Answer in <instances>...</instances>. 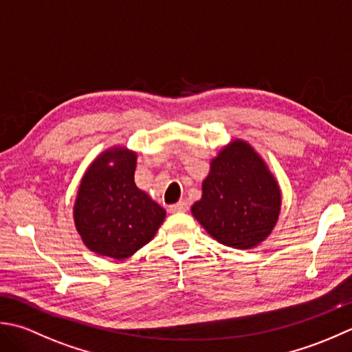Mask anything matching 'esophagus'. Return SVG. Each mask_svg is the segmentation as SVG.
Masks as SVG:
<instances>
[{"label": "esophagus", "instance_id": "esophagus-1", "mask_svg": "<svg viewBox=\"0 0 352 352\" xmlns=\"http://www.w3.org/2000/svg\"><path fill=\"white\" fill-rule=\"evenodd\" d=\"M188 210V205H186L185 202H177L175 205H170L168 206V211L170 212H184Z\"/></svg>", "mask_w": 352, "mask_h": 352}]
</instances>
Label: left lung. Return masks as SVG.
I'll return each mask as SVG.
<instances>
[{
	"label": "left lung",
	"mask_w": 352,
	"mask_h": 352,
	"mask_svg": "<svg viewBox=\"0 0 352 352\" xmlns=\"http://www.w3.org/2000/svg\"><path fill=\"white\" fill-rule=\"evenodd\" d=\"M202 190L192 216L221 245L250 249L274 229L281 206L278 184L245 141L221 150Z\"/></svg>",
	"instance_id": "left-lung-1"
}]
</instances>
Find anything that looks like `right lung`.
I'll return each instance as SVG.
<instances>
[{
	"mask_svg": "<svg viewBox=\"0 0 352 352\" xmlns=\"http://www.w3.org/2000/svg\"><path fill=\"white\" fill-rule=\"evenodd\" d=\"M136 155L111 148L91 164L74 205L78 234L92 252L121 260L153 239L166 211L135 185Z\"/></svg>",
	"mask_w": 352,
	"mask_h": 352,
	"instance_id": "add662e5",
	"label": "right lung"
}]
</instances>
